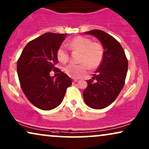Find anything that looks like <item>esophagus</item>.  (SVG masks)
Instances as JSON below:
<instances>
[{"label":"esophagus","instance_id":"1","mask_svg":"<svg viewBox=\"0 0 149 149\" xmlns=\"http://www.w3.org/2000/svg\"><path fill=\"white\" fill-rule=\"evenodd\" d=\"M73 82H77V81L78 80V79H77V78H73Z\"/></svg>","mask_w":149,"mask_h":149}]
</instances>
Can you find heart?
<instances>
[{
  "instance_id": "heart-1",
  "label": "heart",
  "mask_w": 149,
  "mask_h": 149,
  "mask_svg": "<svg viewBox=\"0 0 149 149\" xmlns=\"http://www.w3.org/2000/svg\"><path fill=\"white\" fill-rule=\"evenodd\" d=\"M66 45L71 49L82 52L79 61L82 63L78 65L69 64L64 69L65 72L70 77L80 78L86 72L88 66L91 68H95L100 65L102 61L104 51L102 45L98 42H92L88 38L76 36ZM66 46L65 45H61L57 50L56 56L61 63H65L69 60V51Z\"/></svg>"
}]
</instances>
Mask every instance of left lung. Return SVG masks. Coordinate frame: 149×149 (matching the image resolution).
Wrapping results in <instances>:
<instances>
[{"mask_svg":"<svg viewBox=\"0 0 149 149\" xmlns=\"http://www.w3.org/2000/svg\"><path fill=\"white\" fill-rule=\"evenodd\" d=\"M100 41L104 49L102 61L93 80H88L83 91L86 104L94 109L106 108L113 102L125 85L128 71V61L125 51L118 40L99 29L84 32Z\"/></svg>","mask_w":149,"mask_h":149,"instance_id":"1","label":"left lung"}]
</instances>
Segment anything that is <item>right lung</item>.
<instances>
[{
  "instance_id": "right-lung-1",
  "label": "right lung",
  "mask_w": 149,
  "mask_h": 149,
  "mask_svg": "<svg viewBox=\"0 0 149 149\" xmlns=\"http://www.w3.org/2000/svg\"><path fill=\"white\" fill-rule=\"evenodd\" d=\"M67 33H46L27 43L17 62L21 88L30 102L37 108L52 110L63 102L71 79L56 66V53ZM52 70L60 72L55 79Z\"/></svg>"
}]
</instances>
